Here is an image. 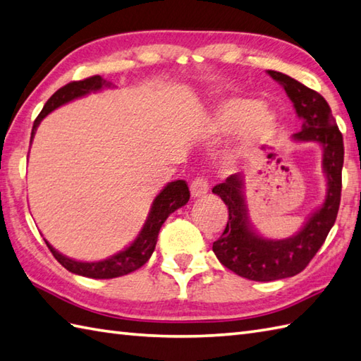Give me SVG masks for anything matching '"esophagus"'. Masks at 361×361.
I'll return each mask as SVG.
<instances>
[{
  "mask_svg": "<svg viewBox=\"0 0 361 361\" xmlns=\"http://www.w3.org/2000/svg\"><path fill=\"white\" fill-rule=\"evenodd\" d=\"M208 180L203 178V176H197V178L190 183V194H192V197H203L204 194H208Z\"/></svg>",
  "mask_w": 361,
  "mask_h": 361,
  "instance_id": "1",
  "label": "esophagus"
}]
</instances>
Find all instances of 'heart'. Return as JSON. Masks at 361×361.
<instances>
[{
	"instance_id": "b5f03b06",
	"label": "heart",
	"mask_w": 361,
	"mask_h": 361,
	"mask_svg": "<svg viewBox=\"0 0 361 361\" xmlns=\"http://www.w3.org/2000/svg\"><path fill=\"white\" fill-rule=\"evenodd\" d=\"M276 126L273 110L264 102L248 97L231 96L216 106L211 118V130L217 135L237 132L243 144H255L271 133Z\"/></svg>"
}]
</instances>
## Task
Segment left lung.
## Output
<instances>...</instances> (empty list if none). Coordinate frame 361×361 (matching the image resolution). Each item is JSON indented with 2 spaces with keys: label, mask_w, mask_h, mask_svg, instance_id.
<instances>
[{
  "label": "left lung",
  "mask_w": 361,
  "mask_h": 361,
  "mask_svg": "<svg viewBox=\"0 0 361 361\" xmlns=\"http://www.w3.org/2000/svg\"><path fill=\"white\" fill-rule=\"evenodd\" d=\"M282 85L301 119V132L295 142H317L323 149V171L327 192L323 204L313 211L301 229L281 240L260 235L248 217L245 203V176L233 173L212 189L228 206L229 219L224 234L214 242L217 259L235 274L250 281L268 282L301 273L317 255L335 224L341 200V169L344 161L343 135L332 116L331 106L317 91L278 71H267Z\"/></svg>",
  "instance_id": "left-lung-1"
}]
</instances>
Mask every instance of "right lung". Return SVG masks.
Instances as JSON below:
<instances>
[{"instance_id": "add662e5", "label": "right lung", "mask_w": 361, "mask_h": 361, "mask_svg": "<svg viewBox=\"0 0 361 361\" xmlns=\"http://www.w3.org/2000/svg\"><path fill=\"white\" fill-rule=\"evenodd\" d=\"M113 87L114 85L111 82L102 79L101 75H93V78H88L85 80L71 82L68 83V85L57 90L56 93L48 99V102L44 104L43 110L34 121L32 133H30V142L34 140L37 127L40 126V122L48 116L51 111H54L56 109H59V106H62L68 102L74 101V99L83 97L90 93H97V91H101L102 88H113ZM189 197L190 194H189V188L186 185V181L176 180L172 183H167L164 189L161 190V192L155 197V200H153L147 220H145V224L136 239L130 243L127 248L104 260H97V262H82V260L66 257L62 255V252H59L56 248H52V245H49L48 240L44 239V242L51 250L52 256L56 257L68 271L79 276H85V278H93V279L119 278V276H124L137 270V268H141L145 262H147L153 250H155L161 226H163L166 219L171 216L172 212H175L176 209L181 208V206H185L189 202Z\"/></svg>"}]
</instances>
